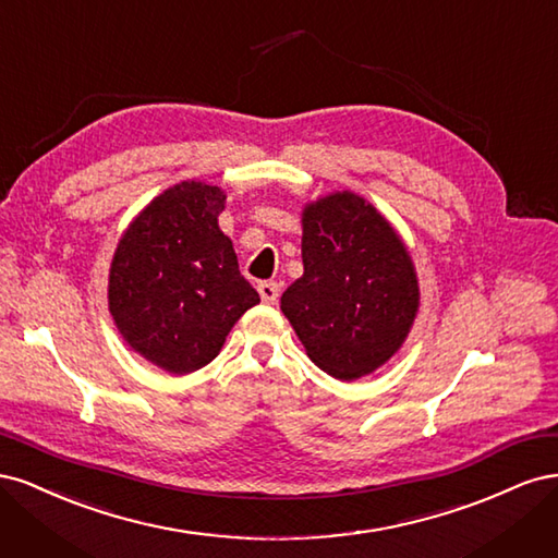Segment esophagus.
Segmentation results:
<instances>
[{"instance_id":"34e87169","label":"esophagus","mask_w":558,"mask_h":558,"mask_svg":"<svg viewBox=\"0 0 558 558\" xmlns=\"http://www.w3.org/2000/svg\"><path fill=\"white\" fill-rule=\"evenodd\" d=\"M258 293H260L265 305H275V302L279 300V283L277 281H260Z\"/></svg>"}]
</instances>
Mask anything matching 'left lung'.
I'll return each mask as SVG.
<instances>
[{
    "mask_svg": "<svg viewBox=\"0 0 558 558\" xmlns=\"http://www.w3.org/2000/svg\"><path fill=\"white\" fill-rule=\"evenodd\" d=\"M302 265L281 312L312 363L342 381L375 373L418 312L414 263L396 228L361 195L330 193L302 211Z\"/></svg>",
    "mask_w": 558,
    "mask_h": 558,
    "instance_id": "1",
    "label": "left lung"
}]
</instances>
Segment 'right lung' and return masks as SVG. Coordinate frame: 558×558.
<instances>
[{
	"label": "right lung",
	"instance_id": "1",
	"mask_svg": "<svg viewBox=\"0 0 558 558\" xmlns=\"http://www.w3.org/2000/svg\"><path fill=\"white\" fill-rule=\"evenodd\" d=\"M223 209L218 185L181 181L150 199L113 253V324L140 356L172 375L211 363L240 316L260 302L218 228Z\"/></svg>",
	"mask_w": 558,
	"mask_h": 558
}]
</instances>
